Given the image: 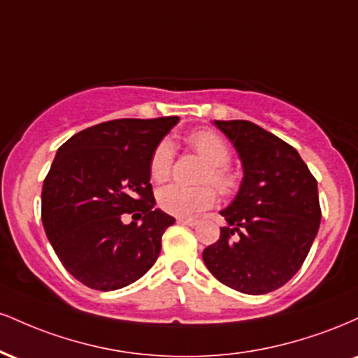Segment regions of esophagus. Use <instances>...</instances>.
<instances>
[{
    "instance_id": "obj_1",
    "label": "esophagus",
    "mask_w": 358,
    "mask_h": 358,
    "mask_svg": "<svg viewBox=\"0 0 358 358\" xmlns=\"http://www.w3.org/2000/svg\"><path fill=\"white\" fill-rule=\"evenodd\" d=\"M176 222H178V224H185V225H196V224H199V220L192 219V217H178Z\"/></svg>"
}]
</instances>
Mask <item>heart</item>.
Here are the masks:
<instances>
[{
    "label": "heart",
    "mask_w": 358,
    "mask_h": 358,
    "mask_svg": "<svg viewBox=\"0 0 358 358\" xmlns=\"http://www.w3.org/2000/svg\"><path fill=\"white\" fill-rule=\"evenodd\" d=\"M187 141L208 163L200 176V182L212 183L220 195H232L239 187V176L227 165L231 162V148L225 139L213 131L202 129L192 133ZM173 143L170 139H162L150 156V175L155 182L162 183L168 180L173 168ZM156 200L162 210L171 215L187 217L210 207L215 202V190L205 183H170L159 188Z\"/></svg>",
    "instance_id": "obj_1"
}]
</instances>
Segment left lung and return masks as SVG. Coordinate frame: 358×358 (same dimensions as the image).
<instances>
[{"label": "left lung", "mask_w": 358, "mask_h": 358, "mask_svg": "<svg viewBox=\"0 0 358 358\" xmlns=\"http://www.w3.org/2000/svg\"><path fill=\"white\" fill-rule=\"evenodd\" d=\"M244 168L239 193L220 212L227 227L203 250L207 269L232 289L266 294L286 285L310 252L322 208L298 151L250 121H213Z\"/></svg>", "instance_id": "obj_1"}]
</instances>
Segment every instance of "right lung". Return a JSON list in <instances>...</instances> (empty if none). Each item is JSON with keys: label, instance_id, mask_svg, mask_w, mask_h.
Instances as JSON below:
<instances>
[{"label": "right lung", "instance_id": "1", "mask_svg": "<svg viewBox=\"0 0 358 358\" xmlns=\"http://www.w3.org/2000/svg\"><path fill=\"white\" fill-rule=\"evenodd\" d=\"M180 121L114 119L65 141L42 190V222L64 268L82 285L114 291L155 264L175 219L155 208L150 156ZM133 213L142 224H122Z\"/></svg>", "mask_w": 358, "mask_h": 358}]
</instances>
